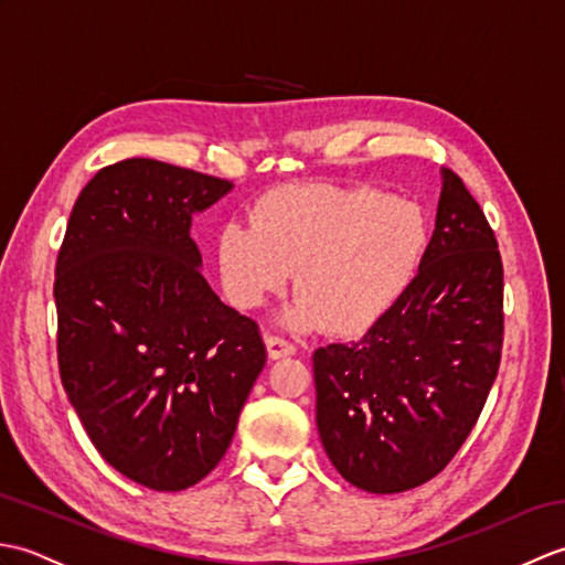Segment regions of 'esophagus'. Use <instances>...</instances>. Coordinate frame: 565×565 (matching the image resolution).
Wrapping results in <instances>:
<instances>
[{
	"label": "esophagus",
	"instance_id": "esophagus-1",
	"mask_svg": "<svg viewBox=\"0 0 565 565\" xmlns=\"http://www.w3.org/2000/svg\"><path fill=\"white\" fill-rule=\"evenodd\" d=\"M264 342H267L269 359H281V356L296 354V344L289 342L286 338H281V334H267V338H264Z\"/></svg>",
	"mask_w": 565,
	"mask_h": 565
}]
</instances>
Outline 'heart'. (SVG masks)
I'll return each instance as SVG.
<instances>
[{
    "instance_id": "heart-1",
    "label": "heart",
    "mask_w": 565,
    "mask_h": 565,
    "mask_svg": "<svg viewBox=\"0 0 565 565\" xmlns=\"http://www.w3.org/2000/svg\"><path fill=\"white\" fill-rule=\"evenodd\" d=\"M249 225L218 233L221 286L239 310L281 294L296 271L289 326L338 334L369 328L415 276L427 221L415 203L376 186L296 184L264 194Z\"/></svg>"
}]
</instances>
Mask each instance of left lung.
I'll list each match as a JSON object with an SVG mask.
<instances>
[{"label":"left lung","instance_id":"1","mask_svg":"<svg viewBox=\"0 0 565 565\" xmlns=\"http://www.w3.org/2000/svg\"><path fill=\"white\" fill-rule=\"evenodd\" d=\"M437 225L415 279L364 338L318 347L316 419L332 466L369 493L444 471L500 369L502 259L483 209L441 172Z\"/></svg>","mask_w":565,"mask_h":565}]
</instances>
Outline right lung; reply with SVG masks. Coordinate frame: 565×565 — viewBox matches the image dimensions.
Here are the masks:
<instances>
[{
	"label": "right lung",
	"instance_id": "1",
	"mask_svg": "<svg viewBox=\"0 0 565 565\" xmlns=\"http://www.w3.org/2000/svg\"><path fill=\"white\" fill-rule=\"evenodd\" d=\"M233 182L130 158L79 191L55 262L60 379L94 447L152 490L206 478L267 362L201 276L194 213Z\"/></svg>",
	"mask_w": 565,
	"mask_h": 565
}]
</instances>
